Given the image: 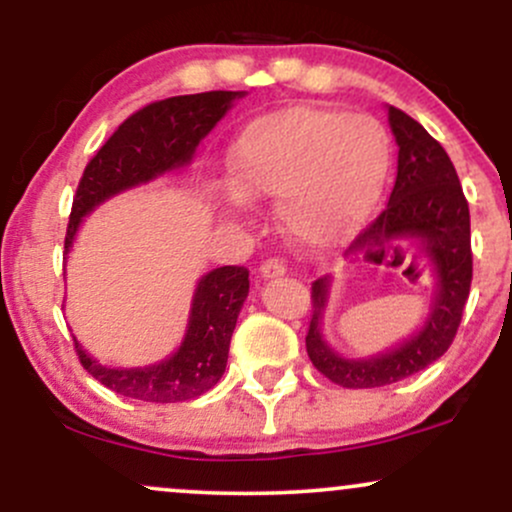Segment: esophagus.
Returning <instances> with one entry per match:
<instances>
[{
    "label": "esophagus",
    "mask_w": 512,
    "mask_h": 512,
    "mask_svg": "<svg viewBox=\"0 0 512 512\" xmlns=\"http://www.w3.org/2000/svg\"><path fill=\"white\" fill-rule=\"evenodd\" d=\"M260 274L264 279H276V276H284L286 274V262L281 257H269L260 264Z\"/></svg>",
    "instance_id": "34e87169"
}]
</instances>
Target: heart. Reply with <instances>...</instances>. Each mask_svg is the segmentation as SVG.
<instances>
[{
  "mask_svg": "<svg viewBox=\"0 0 512 512\" xmlns=\"http://www.w3.org/2000/svg\"><path fill=\"white\" fill-rule=\"evenodd\" d=\"M387 168L383 129L339 110H276L233 144V185L243 199H279L293 236L317 248L349 240L378 202Z\"/></svg>",
  "mask_w": 512,
  "mask_h": 512,
  "instance_id": "heart-1",
  "label": "heart"
}]
</instances>
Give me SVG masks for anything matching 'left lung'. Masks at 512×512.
Returning <instances> with one entry per match:
<instances>
[{
	"label": "left lung",
	"mask_w": 512,
	"mask_h": 512,
	"mask_svg": "<svg viewBox=\"0 0 512 512\" xmlns=\"http://www.w3.org/2000/svg\"><path fill=\"white\" fill-rule=\"evenodd\" d=\"M387 120L399 146L395 187L383 214L354 240L349 252L361 250L368 240L383 243L416 238L431 257L438 284L431 315L414 337L380 356L349 361L334 354L322 339L320 322L330 279L325 276L315 281L310 291L313 315L305 334V349L327 380L351 390L397 383L438 361L455 339L472 286L469 204L450 156L414 117L395 105L387 110Z\"/></svg>",
	"instance_id": "1"
}]
</instances>
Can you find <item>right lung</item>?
<instances>
[{
	"label": "right lung",
	"instance_id": "right-lung-1",
	"mask_svg": "<svg viewBox=\"0 0 512 512\" xmlns=\"http://www.w3.org/2000/svg\"><path fill=\"white\" fill-rule=\"evenodd\" d=\"M240 96L243 91L173 96L129 115L84 168L69 214L64 252L72 248L81 219L105 199L187 166L199 142ZM248 276L245 267H219L202 276L192 298L185 339L166 361L146 368H105L74 339L81 366L108 390L129 399L168 404L204 395L226 370L238 313L250 291Z\"/></svg>",
	"mask_w": 512,
	"mask_h": 512
}]
</instances>
